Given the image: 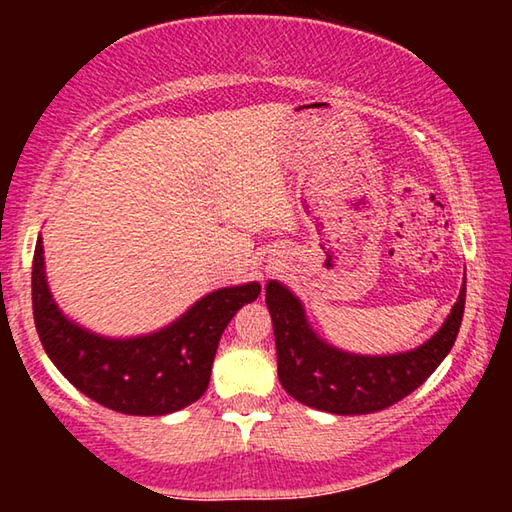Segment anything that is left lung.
Returning <instances> with one entry per match:
<instances>
[{"instance_id":"left-lung-1","label":"left lung","mask_w":512,"mask_h":512,"mask_svg":"<svg viewBox=\"0 0 512 512\" xmlns=\"http://www.w3.org/2000/svg\"><path fill=\"white\" fill-rule=\"evenodd\" d=\"M271 311L277 377L293 400L336 415L375 413L400 402L427 381L456 341L465 309V280L458 300L436 334L420 348L368 357L325 343L309 327L302 302L271 280L266 284Z\"/></svg>"}]
</instances>
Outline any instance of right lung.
Segmentation results:
<instances>
[{"label":"right lung","instance_id":"obj_1","mask_svg":"<svg viewBox=\"0 0 512 512\" xmlns=\"http://www.w3.org/2000/svg\"><path fill=\"white\" fill-rule=\"evenodd\" d=\"M259 291L257 282L216 289L158 332L106 339L72 323L51 298L42 237L33 255V320L42 348L83 395L128 415H167L196 402L210 384L223 329Z\"/></svg>","mask_w":512,"mask_h":512}]
</instances>
